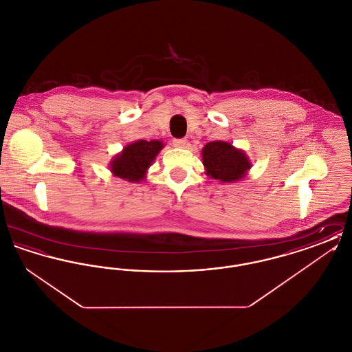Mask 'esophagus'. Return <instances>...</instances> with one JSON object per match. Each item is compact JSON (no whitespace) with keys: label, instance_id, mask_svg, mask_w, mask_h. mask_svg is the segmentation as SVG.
<instances>
[{"label":"esophagus","instance_id":"esophagus-1","mask_svg":"<svg viewBox=\"0 0 352 352\" xmlns=\"http://www.w3.org/2000/svg\"><path fill=\"white\" fill-rule=\"evenodd\" d=\"M173 145L175 148H186L187 146V140L186 138H175V140H173Z\"/></svg>","mask_w":352,"mask_h":352}]
</instances>
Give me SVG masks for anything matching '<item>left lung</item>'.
Returning a JSON list of instances; mask_svg holds the SVG:
<instances>
[{
  "label": "left lung",
  "instance_id": "1",
  "mask_svg": "<svg viewBox=\"0 0 352 352\" xmlns=\"http://www.w3.org/2000/svg\"><path fill=\"white\" fill-rule=\"evenodd\" d=\"M201 160L206 174L226 184L240 181L252 166L244 151L236 149L232 144L226 141L206 144L201 151Z\"/></svg>",
  "mask_w": 352,
  "mask_h": 352
}]
</instances>
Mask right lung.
Masks as SVG:
<instances>
[{"instance_id":"1","label":"right lung","mask_w":352,"mask_h":352,"mask_svg":"<svg viewBox=\"0 0 352 352\" xmlns=\"http://www.w3.org/2000/svg\"><path fill=\"white\" fill-rule=\"evenodd\" d=\"M164 148L161 141L138 140L126 145L115 155L111 162V171L115 177L129 182H140L145 178L146 170L151 168L157 154Z\"/></svg>"}]
</instances>
